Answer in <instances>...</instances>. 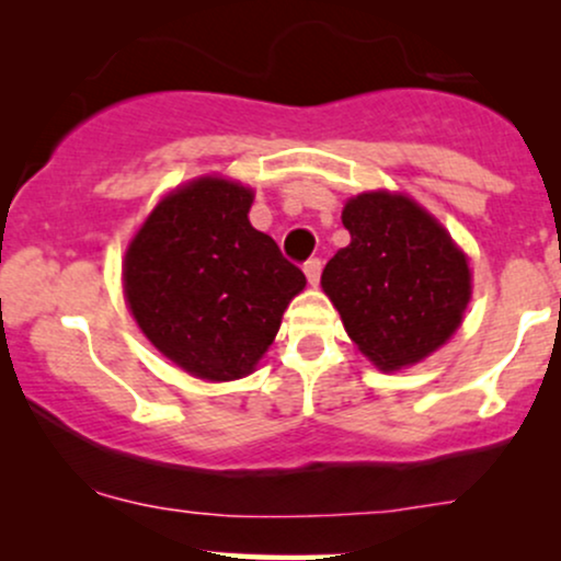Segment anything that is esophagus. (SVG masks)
Instances as JSON below:
<instances>
[{
	"label": "esophagus",
	"instance_id": "esophagus-1",
	"mask_svg": "<svg viewBox=\"0 0 561 561\" xmlns=\"http://www.w3.org/2000/svg\"><path fill=\"white\" fill-rule=\"evenodd\" d=\"M321 266H324V263H321V259H308L306 263H302V272H306L308 282H311L313 287H317L319 279H321Z\"/></svg>",
	"mask_w": 561,
	"mask_h": 561
}]
</instances>
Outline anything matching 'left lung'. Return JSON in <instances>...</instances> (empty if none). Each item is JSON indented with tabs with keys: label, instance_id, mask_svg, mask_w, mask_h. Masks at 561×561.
<instances>
[{
	"label": "left lung",
	"instance_id": "1",
	"mask_svg": "<svg viewBox=\"0 0 561 561\" xmlns=\"http://www.w3.org/2000/svg\"><path fill=\"white\" fill-rule=\"evenodd\" d=\"M343 224L351 244L327 263L321 287L345 332L379 369L422 362L461 324L469 302L465 253L403 195L347 199Z\"/></svg>",
	"mask_w": 561,
	"mask_h": 561
}]
</instances>
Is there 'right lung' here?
Returning a JSON list of instances; mask_svg holds the SVG:
<instances>
[{"label": "right lung", "instance_id": "add662e5", "mask_svg": "<svg viewBox=\"0 0 561 561\" xmlns=\"http://www.w3.org/2000/svg\"><path fill=\"white\" fill-rule=\"evenodd\" d=\"M253 192L197 179L160 199L128 244L124 289L141 332L203 379L244 377L306 276L248 221Z\"/></svg>", "mask_w": 561, "mask_h": 561}]
</instances>
